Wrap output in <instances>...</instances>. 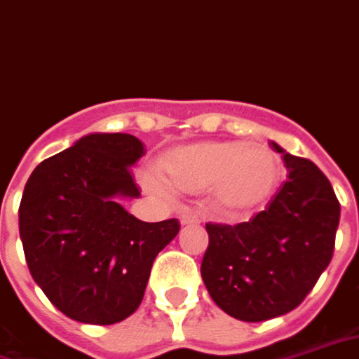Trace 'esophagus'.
Segmentation results:
<instances>
[{"label": "esophagus", "mask_w": 359, "mask_h": 359, "mask_svg": "<svg viewBox=\"0 0 359 359\" xmlns=\"http://www.w3.org/2000/svg\"><path fill=\"white\" fill-rule=\"evenodd\" d=\"M180 224L182 226H191V224H198V216L193 212H183L180 216Z\"/></svg>", "instance_id": "obj_1"}]
</instances>
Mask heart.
<instances>
[{"label": "heart", "mask_w": 359, "mask_h": 359, "mask_svg": "<svg viewBox=\"0 0 359 359\" xmlns=\"http://www.w3.org/2000/svg\"><path fill=\"white\" fill-rule=\"evenodd\" d=\"M156 172L168 187L210 191L212 205L247 214L268 203L281 182V162L271 149L245 141H201L164 153Z\"/></svg>", "instance_id": "1"}]
</instances>
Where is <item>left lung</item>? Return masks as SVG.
I'll return each instance as SVG.
<instances>
[{"instance_id": "left-lung-1", "label": "left lung", "mask_w": 359, "mask_h": 359, "mask_svg": "<svg viewBox=\"0 0 359 359\" xmlns=\"http://www.w3.org/2000/svg\"><path fill=\"white\" fill-rule=\"evenodd\" d=\"M289 172L266 210L237 224H206L201 276L212 300L241 321L294 310L333 258L341 205L325 174L277 143Z\"/></svg>"}]
</instances>
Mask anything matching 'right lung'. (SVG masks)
<instances>
[{
	"label": "right lung",
	"mask_w": 359,
	"mask_h": 359,
	"mask_svg": "<svg viewBox=\"0 0 359 359\" xmlns=\"http://www.w3.org/2000/svg\"><path fill=\"white\" fill-rule=\"evenodd\" d=\"M145 154L130 133H90L40 162L18 208L26 264L70 319L112 325L140 308L156 255L176 218L141 222L122 198L140 197L132 166Z\"/></svg>",
	"instance_id": "1"
}]
</instances>
